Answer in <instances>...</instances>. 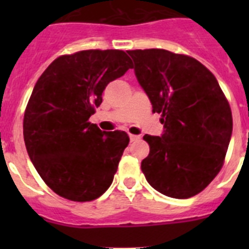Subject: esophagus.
Segmentation results:
<instances>
[{
	"instance_id": "34e87169",
	"label": "esophagus",
	"mask_w": 249,
	"mask_h": 249,
	"mask_svg": "<svg viewBox=\"0 0 249 249\" xmlns=\"http://www.w3.org/2000/svg\"><path fill=\"white\" fill-rule=\"evenodd\" d=\"M129 140H131V142H136V141H140L141 140V136L129 135Z\"/></svg>"
}]
</instances>
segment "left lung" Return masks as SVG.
Wrapping results in <instances>:
<instances>
[{"label": "left lung", "mask_w": 249, "mask_h": 249, "mask_svg": "<svg viewBox=\"0 0 249 249\" xmlns=\"http://www.w3.org/2000/svg\"><path fill=\"white\" fill-rule=\"evenodd\" d=\"M135 74L160 113L163 133L144 135L141 168L156 191L184 199L203 191L223 166L232 112L218 82L197 59L160 48L127 51Z\"/></svg>", "instance_id": "obj_1"}]
</instances>
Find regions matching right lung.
<instances>
[{
	"label": "right lung",
	"mask_w": 249,
	"mask_h": 249,
	"mask_svg": "<svg viewBox=\"0 0 249 249\" xmlns=\"http://www.w3.org/2000/svg\"><path fill=\"white\" fill-rule=\"evenodd\" d=\"M129 68L123 51H81L54 59L35 85L23 118L26 148L41 178L63 198L93 201L111 186L129 138L89 120L106 86Z\"/></svg>",
	"instance_id": "obj_1"
}]
</instances>
